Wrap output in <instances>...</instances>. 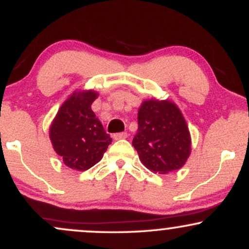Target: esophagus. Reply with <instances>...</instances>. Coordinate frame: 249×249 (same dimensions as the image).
I'll return each mask as SVG.
<instances>
[{
  "mask_svg": "<svg viewBox=\"0 0 249 249\" xmlns=\"http://www.w3.org/2000/svg\"><path fill=\"white\" fill-rule=\"evenodd\" d=\"M126 137H127L126 132H121V133L113 134V139H116V141H119V139H125Z\"/></svg>",
  "mask_w": 249,
  "mask_h": 249,
  "instance_id": "obj_1",
  "label": "esophagus"
}]
</instances>
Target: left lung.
Listing matches in <instances>:
<instances>
[{"label": "left lung", "mask_w": 249, "mask_h": 249, "mask_svg": "<svg viewBox=\"0 0 249 249\" xmlns=\"http://www.w3.org/2000/svg\"><path fill=\"white\" fill-rule=\"evenodd\" d=\"M191 144L186 121L173 102L152 98L142 103L132 145L145 167L159 174L179 170L190 157Z\"/></svg>", "instance_id": "1"}]
</instances>
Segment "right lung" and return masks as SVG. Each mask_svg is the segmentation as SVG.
Here are the masks:
<instances>
[{
  "label": "right lung",
  "mask_w": 249,
  "mask_h": 249,
  "mask_svg": "<svg viewBox=\"0 0 249 249\" xmlns=\"http://www.w3.org/2000/svg\"><path fill=\"white\" fill-rule=\"evenodd\" d=\"M97 97L98 92L93 90L73 91L50 125L53 150L72 170L87 171L92 167L111 144L110 136L91 110Z\"/></svg>",
  "instance_id": "1"
}]
</instances>
